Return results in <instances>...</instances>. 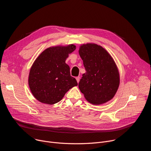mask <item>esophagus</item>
<instances>
[{
    "label": "esophagus",
    "mask_w": 151,
    "mask_h": 151,
    "mask_svg": "<svg viewBox=\"0 0 151 151\" xmlns=\"http://www.w3.org/2000/svg\"><path fill=\"white\" fill-rule=\"evenodd\" d=\"M76 81H77V82H78V83H79V80H80V77H79V76H77V77H76Z\"/></svg>",
    "instance_id": "34e87169"
}]
</instances>
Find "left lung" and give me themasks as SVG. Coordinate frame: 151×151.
<instances>
[{"instance_id": "1", "label": "left lung", "mask_w": 151, "mask_h": 151, "mask_svg": "<svg viewBox=\"0 0 151 151\" xmlns=\"http://www.w3.org/2000/svg\"><path fill=\"white\" fill-rule=\"evenodd\" d=\"M79 54L86 72L78 87L85 98L94 104L111 100L119 85V75L112 57L102 47L94 44L81 45Z\"/></svg>"}]
</instances>
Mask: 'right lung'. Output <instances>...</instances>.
Masks as SVG:
<instances>
[{"instance_id": "1", "label": "right lung", "mask_w": 151, "mask_h": 151, "mask_svg": "<svg viewBox=\"0 0 151 151\" xmlns=\"http://www.w3.org/2000/svg\"><path fill=\"white\" fill-rule=\"evenodd\" d=\"M75 49L73 44L50 47L36 59L30 70L29 85L38 101L54 104L60 101L70 88L78 85L65 62L69 54Z\"/></svg>"}]
</instances>
